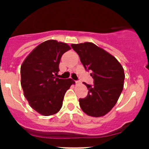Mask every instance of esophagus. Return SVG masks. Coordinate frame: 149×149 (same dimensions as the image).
Returning a JSON list of instances; mask_svg holds the SVG:
<instances>
[{"label":"esophagus","mask_w":149,"mask_h":149,"mask_svg":"<svg viewBox=\"0 0 149 149\" xmlns=\"http://www.w3.org/2000/svg\"><path fill=\"white\" fill-rule=\"evenodd\" d=\"M75 82H76V84H79V83H80V81H78V80H76Z\"/></svg>","instance_id":"obj_1"}]
</instances>
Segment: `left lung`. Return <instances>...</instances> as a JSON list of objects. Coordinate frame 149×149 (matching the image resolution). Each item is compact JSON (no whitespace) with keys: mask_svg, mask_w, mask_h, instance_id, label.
I'll list each match as a JSON object with an SVG mask.
<instances>
[{"mask_svg":"<svg viewBox=\"0 0 149 149\" xmlns=\"http://www.w3.org/2000/svg\"><path fill=\"white\" fill-rule=\"evenodd\" d=\"M87 71H90L94 85L84 83L88 96L80 99L83 111L92 117L109 113L117 103L123 89L124 69L113 56L92 42L71 44Z\"/></svg>","mask_w":149,"mask_h":149,"instance_id":"8db88e82","label":"left lung"}]
</instances>
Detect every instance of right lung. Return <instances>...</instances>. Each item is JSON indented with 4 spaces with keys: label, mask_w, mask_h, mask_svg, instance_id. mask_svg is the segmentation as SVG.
Listing matches in <instances>:
<instances>
[{
    "label": "right lung",
    "mask_w": 149,
    "mask_h": 149,
    "mask_svg": "<svg viewBox=\"0 0 149 149\" xmlns=\"http://www.w3.org/2000/svg\"><path fill=\"white\" fill-rule=\"evenodd\" d=\"M71 49L65 42L49 40L38 45L27 56L21 66V85L32 109L42 116H51L62 107L66 90L75 82L71 78L59 79L62 54Z\"/></svg>",
    "instance_id": "obj_1"
}]
</instances>
